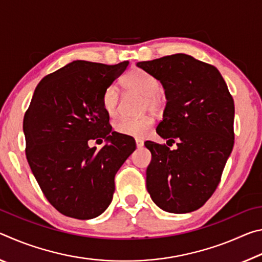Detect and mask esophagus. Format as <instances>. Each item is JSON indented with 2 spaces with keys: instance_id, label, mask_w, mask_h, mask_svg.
Instances as JSON below:
<instances>
[{
  "instance_id": "1",
  "label": "esophagus",
  "mask_w": 262,
  "mask_h": 262,
  "mask_svg": "<svg viewBox=\"0 0 262 262\" xmlns=\"http://www.w3.org/2000/svg\"><path fill=\"white\" fill-rule=\"evenodd\" d=\"M135 143H136V147L137 148H141V147H143V141H142L141 139H135Z\"/></svg>"
}]
</instances>
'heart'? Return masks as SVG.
Instances as JSON below:
<instances>
[{"label":"heart","mask_w":262,"mask_h":262,"mask_svg":"<svg viewBox=\"0 0 262 262\" xmlns=\"http://www.w3.org/2000/svg\"><path fill=\"white\" fill-rule=\"evenodd\" d=\"M122 85L128 91L136 92L143 96L142 100V111L151 110L158 111L165 104L166 97L161 90V82L154 75L149 74L143 69H133L122 79ZM101 107L107 117L114 118L119 110V94L117 88L110 85L104 90L101 95ZM155 119L152 115H143L137 119H119L114 123V130L119 134L127 136L140 137L143 136L151 126Z\"/></svg>","instance_id":"1"}]
</instances>
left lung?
Here are the masks:
<instances>
[{"label":"left lung","instance_id":"1","mask_svg":"<svg viewBox=\"0 0 262 262\" xmlns=\"http://www.w3.org/2000/svg\"><path fill=\"white\" fill-rule=\"evenodd\" d=\"M137 66L157 77L167 103L156 132L166 144L151 141L147 189L161 209L185 214L201 208L221 181L234 143V103L216 67L186 54H173Z\"/></svg>","mask_w":262,"mask_h":262}]
</instances>
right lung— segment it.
<instances>
[{
  "label": "right lung",
  "mask_w": 262,
  "mask_h": 262,
  "mask_svg": "<svg viewBox=\"0 0 262 262\" xmlns=\"http://www.w3.org/2000/svg\"><path fill=\"white\" fill-rule=\"evenodd\" d=\"M114 66L73 61L43 77L24 115L26 159L48 202L77 220L99 216L112 202L114 177L136 148L132 136L112 132L101 95L125 72ZM91 139H106L99 152Z\"/></svg>",
  "instance_id": "add662e5"
}]
</instances>
